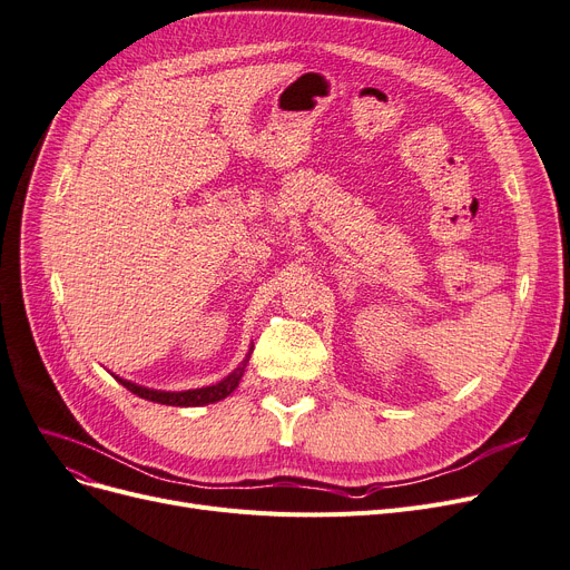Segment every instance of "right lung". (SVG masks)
<instances>
[{"mask_svg": "<svg viewBox=\"0 0 570 570\" xmlns=\"http://www.w3.org/2000/svg\"><path fill=\"white\" fill-rule=\"evenodd\" d=\"M249 356L252 352L246 354V358L242 361L239 367H235L233 373L228 377L220 380L218 384H212V386H203V389H188V391H156V389H146V386H139V384H132L128 380H120L116 377L122 386H126L128 391H132L135 395H139V399L144 401H154V403H160V405H171V407H197V405H209V403H218L224 401L226 395H230L242 375H244V367L246 363H249Z\"/></svg>", "mask_w": 570, "mask_h": 570, "instance_id": "right-lung-1", "label": "right lung"}]
</instances>
